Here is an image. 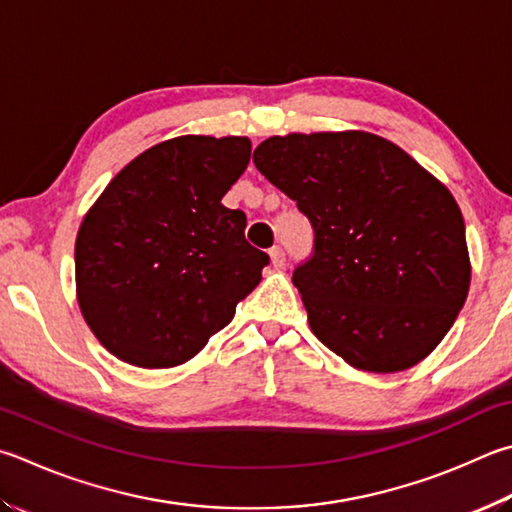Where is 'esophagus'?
<instances>
[{
	"mask_svg": "<svg viewBox=\"0 0 512 512\" xmlns=\"http://www.w3.org/2000/svg\"><path fill=\"white\" fill-rule=\"evenodd\" d=\"M268 255H271V264H273L275 268H284L286 255H284V250H282L280 246H273L271 250H268Z\"/></svg>",
	"mask_w": 512,
	"mask_h": 512,
	"instance_id": "obj_1",
	"label": "esophagus"
}]
</instances>
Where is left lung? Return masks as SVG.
Listing matches in <instances>:
<instances>
[{
  "mask_svg": "<svg viewBox=\"0 0 512 512\" xmlns=\"http://www.w3.org/2000/svg\"><path fill=\"white\" fill-rule=\"evenodd\" d=\"M253 163L313 226V255L293 284L315 338L374 374L430 356L470 288L466 226L450 190L369 132L271 136Z\"/></svg>",
  "mask_w": 512,
  "mask_h": 512,
  "instance_id": "obj_1",
  "label": "left lung"
}]
</instances>
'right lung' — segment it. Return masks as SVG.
Returning a JSON list of instances; mask_svg holds the SVG:
<instances>
[{"label":"right lung","instance_id":"obj_1","mask_svg":"<svg viewBox=\"0 0 512 512\" xmlns=\"http://www.w3.org/2000/svg\"><path fill=\"white\" fill-rule=\"evenodd\" d=\"M250 161L246 136H179L127 163L76 237L82 318L129 365L176 367L208 345L262 280L268 255L221 199Z\"/></svg>","mask_w":512,"mask_h":512}]
</instances>
